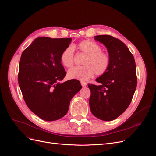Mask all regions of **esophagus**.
Segmentation results:
<instances>
[{"mask_svg": "<svg viewBox=\"0 0 156 156\" xmlns=\"http://www.w3.org/2000/svg\"><path fill=\"white\" fill-rule=\"evenodd\" d=\"M81 84L82 87H86V86H87V83H86V82L81 81Z\"/></svg>", "mask_w": 156, "mask_h": 156, "instance_id": "34e87169", "label": "esophagus"}]
</instances>
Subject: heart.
<instances>
[{
    "mask_svg": "<svg viewBox=\"0 0 156 156\" xmlns=\"http://www.w3.org/2000/svg\"><path fill=\"white\" fill-rule=\"evenodd\" d=\"M80 52L86 55L82 67H74L68 72L69 79L85 81L92 77L94 73L97 75L105 73L110 65V58L101 51V46L92 40H84L77 45ZM60 60L64 66L72 67L74 64V50L68 46L61 54Z\"/></svg>",
    "mask_w": 156,
    "mask_h": 156,
    "instance_id": "1",
    "label": "heart"
}]
</instances>
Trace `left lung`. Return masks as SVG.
Returning <instances> with one entry per match:
<instances>
[{
	"label": "left lung",
	"instance_id": "8db88e82",
	"mask_svg": "<svg viewBox=\"0 0 156 156\" xmlns=\"http://www.w3.org/2000/svg\"><path fill=\"white\" fill-rule=\"evenodd\" d=\"M94 39L104 45L110 58L107 72L96 81L100 85L88 84L91 95L90 108L93 115L104 121L116 119L128 107L136 87L135 59L121 40L109 35Z\"/></svg>",
	"mask_w": 156,
	"mask_h": 156
}]
</instances>
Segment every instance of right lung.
Returning a JSON list of instances; mask_svg holds the SVG:
<instances>
[{
    "label": "right lung",
    "mask_w": 156,
    "mask_h": 156,
    "mask_svg": "<svg viewBox=\"0 0 156 156\" xmlns=\"http://www.w3.org/2000/svg\"><path fill=\"white\" fill-rule=\"evenodd\" d=\"M72 38L37 37L23 51L18 82L30 111L42 120H58L68 112L72 98L81 89L79 81L61 83L66 76L60 56Z\"/></svg>",
    "instance_id": "right-lung-1"
}]
</instances>
